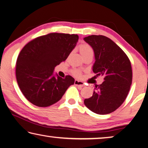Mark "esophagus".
I'll use <instances>...</instances> for the list:
<instances>
[{
	"label": "esophagus",
	"mask_w": 148,
	"mask_h": 148,
	"mask_svg": "<svg viewBox=\"0 0 148 148\" xmlns=\"http://www.w3.org/2000/svg\"><path fill=\"white\" fill-rule=\"evenodd\" d=\"M74 84L76 85V86H81V87H83V86H85V85H84L83 82H81V81H79V80H75L74 82Z\"/></svg>",
	"instance_id": "34e87169"
}]
</instances>
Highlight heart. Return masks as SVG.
<instances>
[{
    "label": "heart",
    "instance_id": "1",
    "mask_svg": "<svg viewBox=\"0 0 148 148\" xmlns=\"http://www.w3.org/2000/svg\"><path fill=\"white\" fill-rule=\"evenodd\" d=\"M79 52L83 56V55L88 54V53H93V50L91 48V47L88 44H82L79 46ZM74 74L77 76H80V72L77 71L74 72Z\"/></svg>",
    "mask_w": 148,
    "mask_h": 148
}]
</instances>
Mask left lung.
<instances>
[{
    "instance_id": "1",
    "label": "left lung",
    "mask_w": 148,
    "mask_h": 148,
    "mask_svg": "<svg viewBox=\"0 0 148 148\" xmlns=\"http://www.w3.org/2000/svg\"><path fill=\"white\" fill-rule=\"evenodd\" d=\"M83 40L94 52L92 71L104 77V82L95 86L91 97L84 101L85 106L97 114L114 112L126 99L132 82L131 63L114 42L103 35H91Z\"/></svg>"
}]
</instances>
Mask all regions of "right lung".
I'll use <instances>...</instances> for the list:
<instances>
[{"mask_svg": "<svg viewBox=\"0 0 148 148\" xmlns=\"http://www.w3.org/2000/svg\"><path fill=\"white\" fill-rule=\"evenodd\" d=\"M77 34L50 33L26 44L17 58L16 77L20 90L30 103L47 107L62 99L74 79L54 74L76 47Z\"/></svg>", "mask_w": 148, "mask_h": 148, "instance_id": "obj_1", "label": "right lung"}]
</instances>
